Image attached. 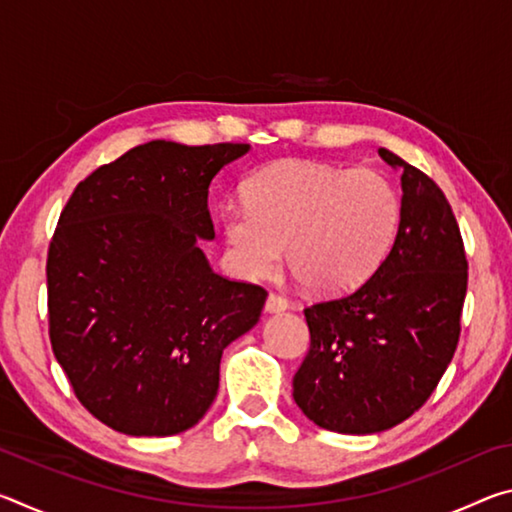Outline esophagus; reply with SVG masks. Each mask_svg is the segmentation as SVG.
<instances>
[{"label":"esophagus","instance_id":"esophagus-1","mask_svg":"<svg viewBox=\"0 0 512 512\" xmlns=\"http://www.w3.org/2000/svg\"><path fill=\"white\" fill-rule=\"evenodd\" d=\"M264 309H266V314H282V311L289 309V300L277 296V293H271V296L266 298Z\"/></svg>","mask_w":512,"mask_h":512}]
</instances>
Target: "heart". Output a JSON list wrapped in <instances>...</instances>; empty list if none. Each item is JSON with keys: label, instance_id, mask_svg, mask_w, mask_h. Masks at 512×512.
<instances>
[{"label": "heart", "instance_id": "1", "mask_svg": "<svg viewBox=\"0 0 512 512\" xmlns=\"http://www.w3.org/2000/svg\"><path fill=\"white\" fill-rule=\"evenodd\" d=\"M400 194L370 169L343 171L287 160L259 171L248 201L221 210L230 257L248 280H271L287 262L311 291L339 296L361 287L400 230Z\"/></svg>", "mask_w": 512, "mask_h": 512}]
</instances>
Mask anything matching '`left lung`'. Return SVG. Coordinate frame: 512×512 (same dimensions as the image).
I'll return each instance as SVG.
<instances>
[{"label": "left lung", "instance_id": "obj_1", "mask_svg": "<svg viewBox=\"0 0 512 512\" xmlns=\"http://www.w3.org/2000/svg\"><path fill=\"white\" fill-rule=\"evenodd\" d=\"M402 173V219L372 277L339 300L305 309L309 354L293 400L318 427L379 433L429 400L461 334L467 259L452 205L433 180L379 149Z\"/></svg>", "mask_w": 512, "mask_h": 512}]
</instances>
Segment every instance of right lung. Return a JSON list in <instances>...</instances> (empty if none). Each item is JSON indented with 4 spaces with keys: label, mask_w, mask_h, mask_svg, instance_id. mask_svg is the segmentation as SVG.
I'll list each match as a JSON object with an SVG mask.
<instances>
[{
    "label": "right lung",
    "mask_w": 512,
    "mask_h": 512,
    "mask_svg": "<svg viewBox=\"0 0 512 512\" xmlns=\"http://www.w3.org/2000/svg\"><path fill=\"white\" fill-rule=\"evenodd\" d=\"M250 144L153 140L79 183L47 257L49 339L79 402L126 436H173L210 409L221 354L266 291L212 271V178Z\"/></svg>",
    "instance_id": "1"
}]
</instances>
